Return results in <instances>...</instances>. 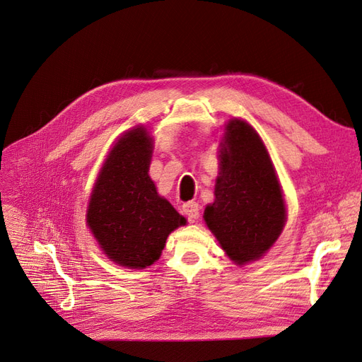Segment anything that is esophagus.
Returning <instances> with one entry per match:
<instances>
[{"label": "esophagus", "instance_id": "1", "mask_svg": "<svg viewBox=\"0 0 362 362\" xmlns=\"http://www.w3.org/2000/svg\"><path fill=\"white\" fill-rule=\"evenodd\" d=\"M182 211L184 214L187 216L190 221H196V218H199V205L196 202H187L182 205Z\"/></svg>", "mask_w": 362, "mask_h": 362}]
</instances>
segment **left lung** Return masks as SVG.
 Masks as SVG:
<instances>
[{"mask_svg":"<svg viewBox=\"0 0 362 362\" xmlns=\"http://www.w3.org/2000/svg\"><path fill=\"white\" fill-rule=\"evenodd\" d=\"M221 172L204 221L235 264L259 259L287 222L286 202L269 152L257 131L231 119L218 151Z\"/></svg>","mask_w":362,"mask_h":362,"instance_id":"left-lung-1","label":"left lung"}]
</instances>
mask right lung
Here are the masks:
<instances>
[{
  "label": "right lung",
  "mask_w": 362,
  "mask_h": 362,
  "mask_svg": "<svg viewBox=\"0 0 362 362\" xmlns=\"http://www.w3.org/2000/svg\"><path fill=\"white\" fill-rule=\"evenodd\" d=\"M152 139L136 127L120 137L98 175L87 206V226L116 264L145 269L160 258L185 218L157 193L149 178Z\"/></svg>",
  "instance_id": "right-lung-1"
}]
</instances>
